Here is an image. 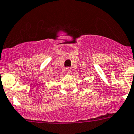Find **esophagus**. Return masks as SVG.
I'll return each mask as SVG.
<instances>
[{
    "instance_id": "1",
    "label": "esophagus",
    "mask_w": 134,
    "mask_h": 134,
    "mask_svg": "<svg viewBox=\"0 0 134 134\" xmlns=\"http://www.w3.org/2000/svg\"><path fill=\"white\" fill-rule=\"evenodd\" d=\"M66 69H67L68 72H71V67H67Z\"/></svg>"
}]
</instances>
